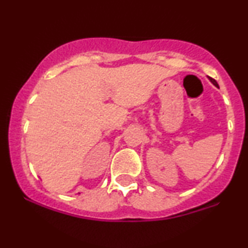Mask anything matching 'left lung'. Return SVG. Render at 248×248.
Listing matches in <instances>:
<instances>
[{
	"instance_id": "1",
	"label": "left lung",
	"mask_w": 248,
	"mask_h": 248,
	"mask_svg": "<svg viewBox=\"0 0 248 248\" xmlns=\"http://www.w3.org/2000/svg\"><path fill=\"white\" fill-rule=\"evenodd\" d=\"M210 80H211V82H213V84H215L216 86H218V84H217V82L214 78H211V77H210Z\"/></svg>"
}]
</instances>
